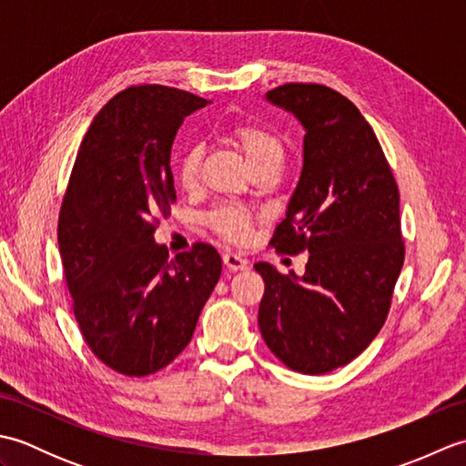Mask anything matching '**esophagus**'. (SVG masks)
Returning a JSON list of instances; mask_svg holds the SVG:
<instances>
[{
	"label": "esophagus",
	"instance_id": "esophagus-1",
	"mask_svg": "<svg viewBox=\"0 0 466 466\" xmlns=\"http://www.w3.org/2000/svg\"><path fill=\"white\" fill-rule=\"evenodd\" d=\"M222 260H224V266L228 270H244V268H248V260L246 258H242L240 254H234V252H224V256H222Z\"/></svg>",
	"mask_w": 466,
	"mask_h": 466
}]
</instances>
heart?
<instances>
[{
	"label": "heart",
	"instance_id": "1",
	"mask_svg": "<svg viewBox=\"0 0 466 466\" xmlns=\"http://www.w3.org/2000/svg\"><path fill=\"white\" fill-rule=\"evenodd\" d=\"M226 137L244 154L252 170L268 166L280 167L284 157V140L272 127L252 120H236L226 126ZM200 166L202 147L186 146L176 160V177L186 190L196 187L198 177H200ZM208 222L218 234L234 242L248 240L252 230L248 214L234 210V208H220V210L210 214Z\"/></svg>",
	"mask_w": 466,
	"mask_h": 466
}]
</instances>
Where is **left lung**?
Listing matches in <instances>:
<instances>
[{
  "mask_svg": "<svg viewBox=\"0 0 466 466\" xmlns=\"http://www.w3.org/2000/svg\"><path fill=\"white\" fill-rule=\"evenodd\" d=\"M266 100L304 126V164L270 244L309 252L304 276L254 264L264 279L258 324L289 369L326 374L380 332L404 262L399 186L370 124L320 84H284Z\"/></svg>",
  "mask_w": 466,
  "mask_h": 466,
  "instance_id": "8db88e82",
  "label": "left lung"
}]
</instances>
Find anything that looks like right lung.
I'll return each instance as SVG.
<instances>
[{"mask_svg": "<svg viewBox=\"0 0 466 466\" xmlns=\"http://www.w3.org/2000/svg\"><path fill=\"white\" fill-rule=\"evenodd\" d=\"M204 106L176 87H127L94 117L69 176L57 242L74 316L90 350L126 376L162 370L186 349L220 279L214 246L170 258L154 240L176 202V132Z\"/></svg>", "mask_w": 466, "mask_h": 466, "instance_id": "1", "label": "right lung"}]
</instances>
